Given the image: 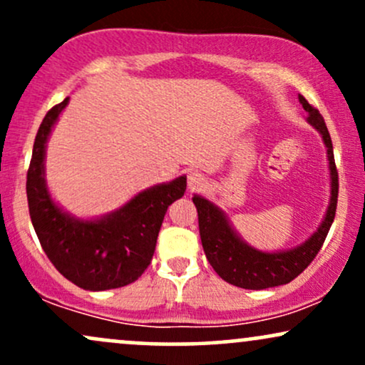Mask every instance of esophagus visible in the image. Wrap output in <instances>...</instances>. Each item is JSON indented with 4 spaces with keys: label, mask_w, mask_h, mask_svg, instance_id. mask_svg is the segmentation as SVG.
Listing matches in <instances>:
<instances>
[{
    "label": "esophagus",
    "mask_w": 365,
    "mask_h": 365,
    "mask_svg": "<svg viewBox=\"0 0 365 365\" xmlns=\"http://www.w3.org/2000/svg\"><path fill=\"white\" fill-rule=\"evenodd\" d=\"M202 182H204V178L199 171H190V173H188V188H192V190H194L195 187L202 185Z\"/></svg>",
    "instance_id": "obj_1"
}]
</instances>
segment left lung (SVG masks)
I'll return each instance as SVG.
<instances>
[{"label":"left lung","instance_id":"1","mask_svg":"<svg viewBox=\"0 0 365 365\" xmlns=\"http://www.w3.org/2000/svg\"><path fill=\"white\" fill-rule=\"evenodd\" d=\"M299 101L302 103L304 110L309 113L307 121L314 128L319 130L322 140L328 148L331 175V200L328 212H326L324 221L317 228V232L309 240H305L302 245L292 250L273 254L261 252V250H255L250 245H247L244 240H240V237L230 226L226 216L215 204H211L200 195L192 197L197 207V215H199L200 240H202L204 252H206L209 264L225 282L235 284V287L247 288V290H264V288L279 287V284H287L292 279H295L321 250L334 215H336L338 170L334 165L333 142H331L329 132L326 128L321 113L311 106L304 96H299Z\"/></svg>","mask_w":365,"mask_h":365}]
</instances>
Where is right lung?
Listing matches in <instances>:
<instances>
[{"label": "right lung", "instance_id": "add662e5", "mask_svg": "<svg viewBox=\"0 0 365 365\" xmlns=\"http://www.w3.org/2000/svg\"><path fill=\"white\" fill-rule=\"evenodd\" d=\"M68 98L46 113L27 171L32 225L49 261L83 290H110L133 283L148 269L170 204L185 194L187 178L140 192L118 211L94 221L75 220L49 195L44 180L46 142Z\"/></svg>", "mask_w": 365, "mask_h": 365}]
</instances>
